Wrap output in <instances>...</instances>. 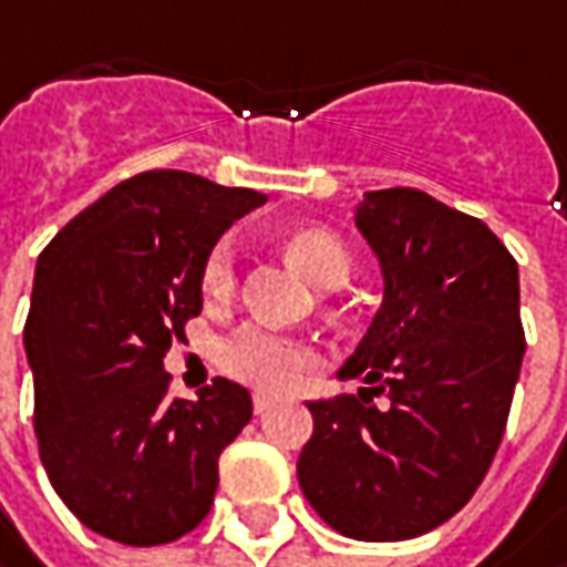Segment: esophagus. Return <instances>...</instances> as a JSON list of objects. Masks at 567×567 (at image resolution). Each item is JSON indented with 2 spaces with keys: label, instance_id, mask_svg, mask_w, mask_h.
Segmentation results:
<instances>
[{
  "label": "esophagus",
  "instance_id": "obj_1",
  "mask_svg": "<svg viewBox=\"0 0 567 567\" xmlns=\"http://www.w3.org/2000/svg\"><path fill=\"white\" fill-rule=\"evenodd\" d=\"M272 406H276V396H272V393H254V412H257V415H262L266 409Z\"/></svg>",
  "mask_w": 567,
  "mask_h": 567
}]
</instances>
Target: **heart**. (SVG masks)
I'll return each mask as SVG.
<instances>
[{"instance_id": "heart-1", "label": "heart", "mask_w": 567, "mask_h": 567, "mask_svg": "<svg viewBox=\"0 0 567 567\" xmlns=\"http://www.w3.org/2000/svg\"><path fill=\"white\" fill-rule=\"evenodd\" d=\"M285 254L320 288H336L352 272V257L346 244L323 228H301L288 235ZM231 288H235V247L221 240L212 247L203 266V291L209 298H225ZM215 361L225 374H231L240 383L262 390H288L320 364V352L305 339L247 323L218 342Z\"/></svg>"}]
</instances>
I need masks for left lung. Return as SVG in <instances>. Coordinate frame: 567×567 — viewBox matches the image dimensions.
<instances>
[{"label":"left lung","mask_w":567,"mask_h":567,"mask_svg":"<svg viewBox=\"0 0 567 567\" xmlns=\"http://www.w3.org/2000/svg\"><path fill=\"white\" fill-rule=\"evenodd\" d=\"M355 225L383 301L339 378L368 386L308 403L298 482L336 533L396 543L451 520L495 460L527 352L520 279L485 221L422 189L364 193Z\"/></svg>","instance_id":"1"}]
</instances>
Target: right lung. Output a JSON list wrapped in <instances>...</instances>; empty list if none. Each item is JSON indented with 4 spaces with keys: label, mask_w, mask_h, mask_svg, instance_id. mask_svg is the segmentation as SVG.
<instances>
[{
    "label": "right lung",
    "mask_w": 567,
    "mask_h": 567,
    "mask_svg": "<svg viewBox=\"0 0 567 567\" xmlns=\"http://www.w3.org/2000/svg\"><path fill=\"white\" fill-rule=\"evenodd\" d=\"M266 196L186 171H145L79 212L38 257L24 352L40 463L87 529L174 543L209 514L218 456L250 393L215 378L171 400L164 355L203 310L218 237Z\"/></svg>",
    "instance_id": "add662e5"
}]
</instances>
